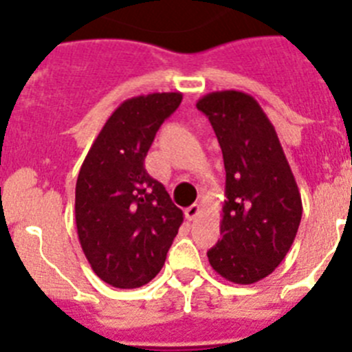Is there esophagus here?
<instances>
[{"label":"esophagus","mask_w":352,"mask_h":352,"mask_svg":"<svg viewBox=\"0 0 352 352\" xmlns=\"http://www.w3.org/2000/svg\"><path fill=\"white\" fill-rule=\"evenodd\" d=\"M199 213H201V206H199L197 203H194V204H192V206H188V208H186V210H185V217H186V219H188V220H190V222H192V220L197 219Z\"/></svg>","instance_id":"34e87169"}]
</instances>
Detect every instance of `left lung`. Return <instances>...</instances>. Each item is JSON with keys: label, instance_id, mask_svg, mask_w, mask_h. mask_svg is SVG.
<instances>
[{"label": "left lung", "instance_id": "8db88e82", "mask_svg": "<svg viewBox=\"0 0 352 352\" xmlns=\"http://www.w3.org/2000/svg\"><path fill=\"white\" fill-rule=\"evenodd\" d=\"M222 148L226 195L222 239L211 268L234 284H254L287 256L301 220V195L275 126L254 96L213 91L197 102Z\"/></svg>", "mask_w": 352, "mask_h": 352}]
</instances>
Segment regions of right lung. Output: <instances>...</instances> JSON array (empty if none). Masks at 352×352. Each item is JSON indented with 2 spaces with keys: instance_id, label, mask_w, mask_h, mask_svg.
Returning a JSON list of instances; mask_svg holds the SVG:
<instances>
[{
  "instance_id": "add662e5",
  "label": "right lung",
  "mask_w": 352,
  "mask_h": 352,
  "mask_svg": "<svg viewBox=\"0 0 352 352\" xmlns=\"http://www.w3.org/2000/svg\"><path fill=\"white\" fill-rule=\"evenodd\" d=\"M182 98V93H149L123 102L79 170L80 247L96 276L113 287L135 289L155 278L183 223V211L144 167L158 129Z\"/></svg>"
}]
</instances>
